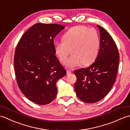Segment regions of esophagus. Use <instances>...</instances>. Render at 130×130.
<instances>
[{
  "label": "esophagus",
  "instance_id": "1",
  "mask_svg": "<svg viewBox=\"0 0 130 130\" xmlns=\"http://www.w3.org/2000/svg\"><path fill=\"white\" fill-rule=\"evenodd\" d=\"M67 74H70L71 73V71L70 70H67Z\"/></svg>",
  "mask_w": 130,
  "mask_h": 130
}]
</instances>
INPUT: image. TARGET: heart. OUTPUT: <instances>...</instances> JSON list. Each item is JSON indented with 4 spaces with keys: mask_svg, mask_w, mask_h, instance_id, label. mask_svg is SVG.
I'll return each instance as SVG.
<instances>
[{
    "mask_svg": "<svg viewBox=\"0 0 130 130\" xmlns=\"http://www.w3.org/2000/svg\"><path fill=\"white\" fill-rule=\"evenodd\" d=\"M100 37L94 28L77 26L70 28L63 36V40L55 43V51L61 62H64L71 51L73 55L65 62L69 68L82 63L87 66L97 57L100 49Z\"/></svg>",
    "mask_w": 130,
    "mask_h": 130,
    "instance_id": "heart-1",
    "label": "heart"
}]
</instances>
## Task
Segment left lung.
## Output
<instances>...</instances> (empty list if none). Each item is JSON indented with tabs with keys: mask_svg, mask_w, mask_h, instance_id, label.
Instances as JSON below:
<instances>
[{
	"mask_svg": "<svg viewBox=\"0 0 130 130\" xmlns=\"http://www.w3.org/2000/svg\"><path fill=\"white\" fill-rule=\"evenodd\" d=\"M101 38L100 49L90 67L74 71L76 76L74 88L78 97L93 103L103 99L114 84L120 61L116 44L103 27L97 25Z\"/></svg>",
	"mask_w": 130,
	"mask_h": 130,
	"instance_id": "left-lung-1",
	"label": "left lung"
}]
</instances>
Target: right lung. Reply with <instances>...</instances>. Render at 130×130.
Listing matches in <instances>:
<instances>
[{
    "instance_id": "right-lung-1",
    "label": "right lung",
    "mask_w": 130,
    "mask_h": 130,
    "mask_svg": "<svg viewBox=\"0 0 130 130\" xmlns=\"http://www.w3.org/2000/svg\"><path fill=\"white\" fill-rule=\"evenodd\" d=\"M65 27L36 23L17 45L14 66L17 83L24 96L35 103H51L57 95L56 83L67 74L55 56L54 39Z\"/></svg>"
}]
</instances>
